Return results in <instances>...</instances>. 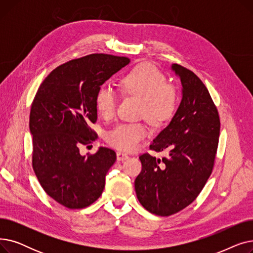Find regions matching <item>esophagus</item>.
<instances>
[{"mask_svg": "<svg viewBox=\"0 0 253 253\" xmlns=\"http://www.w3.org/2000/svg\"><path fill=\"white\" fill-rule=\"evenodd\" d=\"M128 158H129V156L127 154L122 153V152H117V160L118 161H124Z\"/></svg>", "mask_w": 253, "mask_h": 253, "instance_id": "1", "label": "esophagus"}]
</instances>
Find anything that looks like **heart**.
<instances>
[{
    "mask_svg": "<svg viewBox=\"0 0 253 253\" xmlns=\"http://www.w3.org/2000/svg\"><path fill=\"white\" fill-rule=\"evenodd\" d=\"M122 90L142 99L141 115L154 125H162L174 116L178 105V92L167 83L166 76L150 63H142L130 71L121 81ZM118 93L109 83L101 85L96 93L95 105L105 118L114 116ZM149 135V127L143 122L122 123L111 130L106 140L112 147L125 152L135 151Z\"/></svg>",
    "mask_w": 253,
    "mask_h": 253,
    "instance_id": "1",
    "label": "heart"
}]
</instances>
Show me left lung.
I'll use <instances>...</instances> for the list:
<instances>
[{"label": "left lung", "mask_w": 253, "mask_h": 253, "mask_svg": "<svg viewBox=\"0 0 253 253\" xmlns=\"http://www.w3.org/2000/svg\"><path fill=\"white\" fill-rule=\"evenodd\" d=\"M172 70L180 79L182 99L150 145L169 155H140L142 168L134 181L140 204L160 216L177 213L201 193L214 166L220 130L217 109L201 80L182 65L172 64Z\"/></svg>", "instance_id": "1"}]
</instances>
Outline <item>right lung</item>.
Instances as JSON below:
<instances>
[{
	"label": "right lung",
	"mask_w": 253,
	"mask_h": 253,
	"mask_svg": "<svg viewBox=\"0 0 253 253\" xmlns=\"http://www.w3.org/2000/svg\"><path fill=\"white\" fill-rule=\"evenodd\" d=\"M130 62L128 57L90 54L53 70L40 85L30 114L33 169L43 190L70 209H82L102 194L115 151L99 148L82 156L79 148L97 134L95 97L99 87Z\"/></svg>",
	"instance_id": "add662e5"
}]
</instances>
